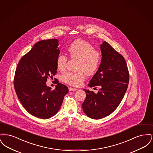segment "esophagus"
<instances>
[{
	"instance_id": "obj_1",
	"label": "esophagus",
	"mask_w": 153,
	"mask_h": 153,
	"mask_svg": "<svg viewBox=\"0 0 153 153\" xmlns=\"http://www.w3.org/2000/svg\"><path fill=\"white\" fill-rule=\"evenodd\" d=\"M69 91H77V89L72 87H69Z\"/></svg>"
}]
</instances>
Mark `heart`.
I'll return each mask as SVG.
<instances>
[{"mask_svg":"<svg viewBox=\"0 0 153 153\" xmlns=\"http://www.w3.org/2000/svg\"><path fill=\"white\" fill-rule=\"evenodd\" d=\"M72 59H78L77 72H68L61 76V80L66 84L78 87L85 79V73L92 75L98 70L101 62V53L95 49L94 46L87 41L78 39L73 41L68 49ZM68 58L65 55L59 54L56 60L57 69L63 72L67 68Z\"/></svg>","mask_w":153,"mask_h":153,"instance_id":"1","label":"heart"}]
</instances>
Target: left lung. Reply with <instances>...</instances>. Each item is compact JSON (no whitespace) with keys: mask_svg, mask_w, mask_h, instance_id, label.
Returning <instances> with one entry per match:
<instances>
[{"mask_svg":"<svg viewBox=\"0 0 153 153\" xmlns=\"http://www.w3.org/2000/svg\"><path fill=\"white\" fill-rule=\"evenodd\" d=\"M102 61L89 81V87L100 88L95 94L84 89L86 98L82 106L84 113L94 119H100L112 114L122 102L129 82V73L123 57L109 44L100 45Z\"/></svg>","mask_w":153,"mask_h":153,"instance_id":"obj_1","label":"left lung"}]
</instances>
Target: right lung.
<instances>
[{
    "mask_svg": "<svg viewBox=\"0 0 153 153\" xmlns=\"http://www.w3.org/2000/svg\"><path fill=\"white\" fill-rule=\"evenodd\" d=\"M58 45L56 39L38 42L20 59L15 73L14 84L18 99L29 114L40 119L55 115L69 91L58 80L54 90L46 85L48 79H53L57 73Z\"/></svg>",
    "mask_w": 153,
    "mask_h": 153,
    "instance_id": "add662e5",
    "label": "right lung"
}]
</instances>
